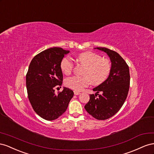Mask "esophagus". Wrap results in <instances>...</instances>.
Returning a JSON list of instances; mask_svg holds the SVG:
<instances>
[{
	"mask_svg": "<svg viewBox=\"0 0 154 154\" xmlns=\"http://www.w3.org/2000/svg\"><path fill=\"white\" fill-rule=\"evenodd\" d=\"M74 94L76 95H78L81 94V93H80V92H79V91H74Z\"/></svg>",
	"mask_w": 154,
	"mask_h": 154,
	"instance_id": "obj_1",
	"label": "esophagus"
}]
</instances>
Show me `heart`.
<instances>
[{"mask_svg": "<svg viewBox=\"0 0 154 154\" xmlns=\"http://www.w3.org/2000/svg\"><path fill=\"white\" fill-rule=\"evenodd\" d=\"M77 59L85 68L82 72L84 76H73L65 80V85L75 91H81L90 82L94 85H99L106 81L111 72L112 65L109 60L102 58L95 53L86 51L79 54ZM72 59L69 57L63 58L60 62L62 72L68 75L73 68Z\"/></svg>", "mask_w": 154, "mask_h": 154, "instance_id": "1", "label": "heart"}]
</instances>
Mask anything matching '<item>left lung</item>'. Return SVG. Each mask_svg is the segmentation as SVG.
<instances>
[{"instance_id":"8db88e82","label":"left lung","mask_w":154,"mask_h":154,"mask_svg":"<svg viewBox=\"0 0 154 154\" xmlns=\"http://www.w3.org/2000/svg\"><path fill=\"white\" fill-rule=\"evenodd\" d=\"M95 49L109 56L112 68L107 79L93 89L96 94L90 95L85 108L96 119L106 120L117 113L125 101L130 88V70L125 60L116 51L101 47ZM99 92L102 94H98Z\"/></svg>"}]
</instances>
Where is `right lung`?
Here are the masks:
<instances>
[{"instance_id":"obj_1","label":"right lung","mask_w":154,"mask_h":154,"mask_svg":"<svg viewBox=\"0 0 154 154\" xmlns=\"http://www.w3.org/2000/svg\"><path fill=\"white\" fill-rule=\"evenodd\" d=\"M69 51L51 48L35 55L31 61L26 76L29 102L37 114L48 121L59 117L66 112L73 91L64 87L57 95L55 88L63 84L60 62Z\"/></svg>"}]
</instances>
